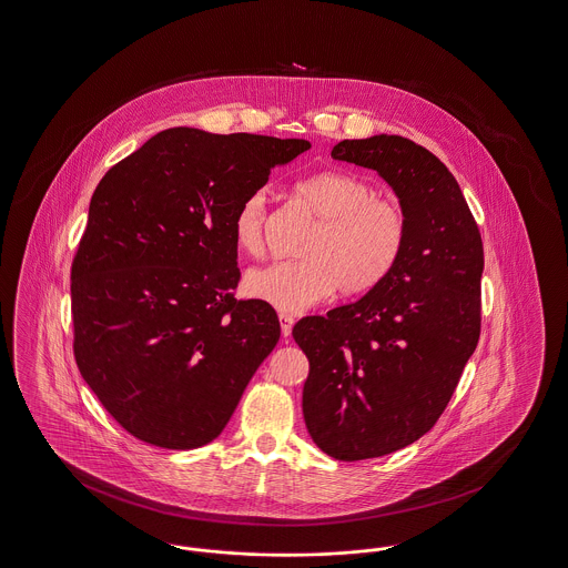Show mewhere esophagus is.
Here are the masks:
<instances>
[{
  "instance_id": "34e87169",
  "label": "esophagus",
  "mask_w": 568,
  "mask_h": 568,
  "mask_svg": "<svg viewBox=\"0 0 568 568\" xmlns=\"http://www.w3.org/2000/svg\"><path fill=\"white\" fill-rule=\"evenodd\" d=\"M293 325H295V318L291 316V314H280V327H282V336L284 338H288L291 336V332H293Z\"/></svg>"
}]
</instances>
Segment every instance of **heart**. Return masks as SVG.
Masks as SVG:
<instances>
[{
  "label": "heart",
  "instance_id": "1",
  "mask_svg": "<svg viewBox=\"0 0 568 568\" xmlns=\"http://www.w3.org/2000/svg\"><path fill=\"white\" fill-rule=\"evenodd\" d=\"M297 195L321 220L303 245V261L254 268L245 293L280 312L297 314L342 295H362L383 284L396 268L409 234L403 204L377 195L375 187L351 172H321L303 179ZM268 195L252 191L234 215V241L250 254L265 252Z\"/></svg>",
  "mask_w": 568,
  "mask_h": 568
}]
</instances>
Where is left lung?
I'll use <instances>...</instances> for the list:
<instances>
[{
	"instance_id": "obj_1",
	"label": "left lung",
	"mask_w": 568,
	"mask_h": 568,
	"mask_svg": "<svg viewBox=\"0 0 568 568\" xmlns=\"http://www.w3.org/2000/svg\"><path fill=\"white\" fill-rule=\"evenodd\" d=\"M332 156L375 170L409 234L389 277L362 300L293 327L310 373L303 419L338 460L396 453L428 433L480 338V230L450 170L400 135L344 140Z\"/></svg>"
}]
</instances>
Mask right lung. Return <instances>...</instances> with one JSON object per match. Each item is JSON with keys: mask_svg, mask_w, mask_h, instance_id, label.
<instances>
[{"mask_svg": "<svg viewBox=\"0 0 568 568\" xmlns=\"http://www.w3.org/2000/svg\"><path fill=\"white\" fill-rule=\"evenodd\" d=\"M305 140L176 126L101 179L71 268L77 368L151 446L213 442L280 341L265 302H236L234 215Z\"/></svg>", "mask_w": 568, "mask_h": 568, "instance_id": "obj_1", "label": "right lung"}]
</instances>
